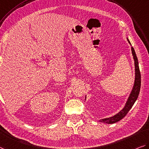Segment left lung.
<instances>
[{
  "mask_svg": "<svg viewBox=\"0 0 149 149\" xmlns=\"http://www.w3.org/2000/svg\"><path fill=\"white\" fill-rule=\"evenodd\" d=\"M127 40L130 44V41L128 38ZM131 51L134 61V68H135V79H134V83L133 88H132V90L130 94L129 98H128L127 101L126 102L124 108L121 110L119 113L115 114V115L111 116V117L100 119L99 120L100 123H107V124H113V123H115L116 122H118V121L120 120L121 119H123V118L127 115L128 112L130 111V109L132 108V107L133 106V104H134V102H135L137 98L139 97L141 84V72L140 70H139L138 58H137L134 48L132 47H131Z\"/></svg>",
  "mask_w": 149,
  "mask_h": 149,
  "instance_id": "left-lung-1",
  "label": "left lung"
}]
</instances>
